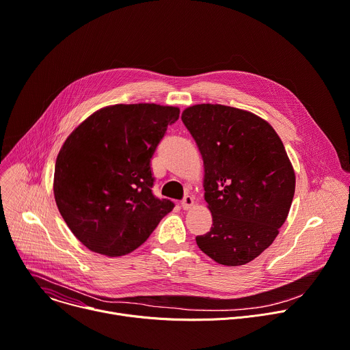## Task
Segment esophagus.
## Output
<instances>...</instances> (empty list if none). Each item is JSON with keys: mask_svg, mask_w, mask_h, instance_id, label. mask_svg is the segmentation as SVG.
Here are the masks:
<instances>
[{"mask_svg": "<svg viewBox=\"0 0 350 350\" xmlns=\"http://www.w3.org/2000/svg\"><path fill=\"white\" fill-rule=\"evenodd\" d=\"M181 206H183V209L189 211V209L194 206V198L191 196H185L184 200L181 201Z\"/></svg>", "mask_w": 350, "mask_h": 350, "instance_id": "obj_1", "label": "esophagus"}]
</instances>
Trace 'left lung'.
Returning <instances> with one entry per match:
<instances>
[{
  "label": "left lung",
  "instance_id": "obj_1",
  "mask_svg": "<svg viewBox=\"0 0 350 350\" xmlns=\"http://www.w3.org/2000/svg\"><path fill=\"white\" fill-rule=\"evenodd\" d=\"M181 120L202 156L213 221L197 244L220 265L248 264L289 215L296 188L291 159L272 125L251 111L202 103L187 107Z\"/></svg>",
  "mask_w": 350,
  "mask_h": 350
}]
</instances>
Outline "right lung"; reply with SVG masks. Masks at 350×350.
Listing matches in <instances>:
<instances>
[{"label":"right lung","instance_id":"obj_1","mask_svg":"<svg viewBox=\"0 0 350 350\" xmlns=\"http://www.w3.org/2000/svg\"><path fill=\"white\" fill-rule=\"evenodd\" d=\"M180 109L113 105L83 120L61 146L54 170L57 208L74 236L106 257L138 248L173 202L152 194L150 157Z\"/></svg>","mask_w":350,"mask_h":350}]
</instances>
